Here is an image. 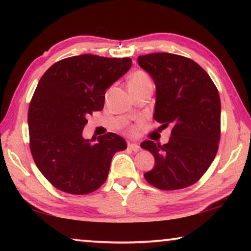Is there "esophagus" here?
Returning <instances> with one entry per match:
<instances>
[{"mask_svg": "<svg viewBox=\"0 0 251 251\" xmlns=\"http://www.w3.org/2000/svg\"><path fill=\"white\" fill-rule=\"evenodd\" d=\"M128 148L129 150H131L133 151H139V150H141V147H139L138 144H135V143H128Z\"/></svg>", "mask_w": 251, "mask_h": 251, "instance_id": "esophagus-1", "label": "esophagus"}]
</instances>
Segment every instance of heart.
Instances as JSON below:
<instances>
[{
	"mask_svg": "<svg viewBox=\"0 0 251 251\" xmlns=\"http://www.w3.org/2000/svg\"><path fill=\"white\" fill-rule=\"evenodd\" d=\"M146 85H152L151 80L145 72L136 71L129 77V88H138ZM128 131L131 134H135L137 131V126H131L128 128Z\"/></svg>",
	"mask_w": 251,
	"mask_h": 251,
	"instance_id": "obj_1",
	"label": "heart"
}]
</instances>
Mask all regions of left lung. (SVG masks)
Instances as JSON below:
<instances>
[{
	"mask_svg": "<svg viewBox=\"0 0 251 251\" xmlns=\"http://www.w3.org/2000/svg\"><path fill=\"white\" fill-rule=\"evenodd\" d=\"M137 61L156 84L154 120L164 128L172 125L167 144H141L155 157V167L144 177L161 190L186 188L201 179L218 151V90L207 72L188 57L152 53Z\"/></svg>",
	"mask_w": 251,
	"mask_h": 251,
	"instance_id": "left-lung-1",
	"label": "left lung"
}]
</instances>
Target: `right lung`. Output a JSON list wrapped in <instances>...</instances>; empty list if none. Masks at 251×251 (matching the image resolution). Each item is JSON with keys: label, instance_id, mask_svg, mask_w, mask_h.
I'll return each instance as SVG.
<instances>
[{"label": "right lung", "instance_id": "1", "mask_svg": "<svg viewBox=\"0 0 251 251\" xmlns=\"http://www.w3.org/2000/svg\"><path fill=\"white\" fill-rule=\"evenodd\" d=\"M130 66L129 57L83 54L54 63L41 77L28 107L29 148L55 188L72 195L95 192L107 179L115 152L127 148L114 133L94 144L82 131L87 116L103 109L105 91Z\"/></svg>", "mask_w": 251, "mask_h": 251}]
</instances>
